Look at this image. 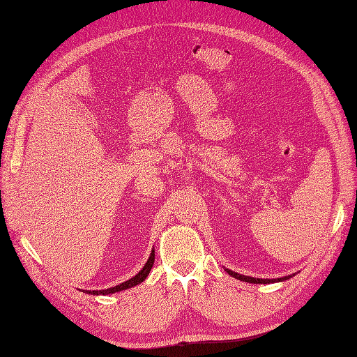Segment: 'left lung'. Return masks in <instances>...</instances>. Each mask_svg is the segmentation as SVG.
Wrapping results in <instances>:
<instances>
[{"label": "left lung", "mask_w": 357, "mask_h": 357, "mask_svg": "<svg viewBox=\"0 0 357 357\" xmlns=\"http://www.w3.org/2000/svg\"><path fill=\"white\" fill-rule=\"evenodd\" d=\"M225 270H226V272H227L230 276L236 278V279H239V280H243V282H250V284H273V282H282V280H287V279L292 278V276H285V278H278V279H258V278H251V276L239 275V273L233 272V270H229V268H225Z\"/></svg>", "instance_id": "obj_1"}]
</instances>
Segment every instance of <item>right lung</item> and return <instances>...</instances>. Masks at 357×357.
Segmentation results:
<instances>
[{
	"mask_svg": "<svg viewBox=\"0 0 357 357\" xmlns=\"http://www.w3.org/2000/svg\"><path fill=\"white\" fill-rule=\"evenodd\" d=\"M153 263H155V251L152 250L149 260H147V263L144 264V267L140 270V272H139L136 276H132L131 279H128V280H126V282H122V284H119V285H116V287H114V288H107V289H102V291H87V294H93V296H107V294L126 291V289H128V288L136 287V285L142 284V282L147 278V275L151 273V268H152Z\"/></svg>",
	"mask_w": 357,
	"mask_h": 357,
	"instance_id": "obj_1",
	"label": "right lung"
}]
</instances>
